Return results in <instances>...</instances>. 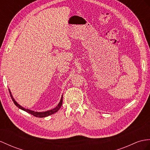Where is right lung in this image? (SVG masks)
Returning a JSON list of instances; mask_svg holds the SVG:
<instances>
[{
  "label": "right lung",
  "instance_id": "add662e5",
  "mask_svg": "<svg viewBox=\"0 0 150 150\" xmlns=\"http://www.w3.org/2000/svg\"><path fill=\"white\" fill-rule=\"evenodd\" d=\"M9 93H10L11 97L13 101L14 102V104H15L18 108H19L20 109H22V110H23V111H26V112H28V113H30V114H31L32 115L34 116H36V117H38V118H44V117H46V116H50V115H51L54 114V113H55L56 112H57L58 110H59L61 106H62V103H63V101H62L63 96H62V98H61V100H60V101L59 104H58V105H57V106L55 108H54V109H52V110H49V111H45V112H34V111H33L29 110V109H25V108H24L22 107V106H21L20 105L16 103V102L15 100H14V98L13 97L12 95H11V92H10V90H9Z\"/></svg>",
  "mask_w": 150,
  "mask_h": 150
}]
</instances>
